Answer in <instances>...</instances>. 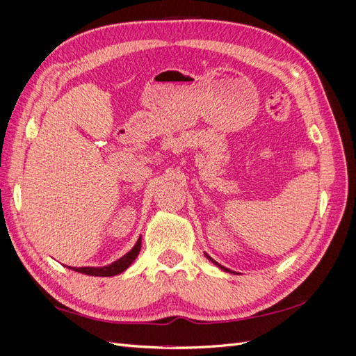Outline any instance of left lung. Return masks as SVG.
<instances>
[{
    "label": "left lung",
    "mask_w": 356,
    "mask_h": 356,
    "mask_svg": "<svg viewBox=\"0 0 356 356\" xmlns=\"http://www.w3.org/2000/svg\"><path fill=\"white\" fill-rule=\"evenodd\" d=\"M204 255H207V257H208V258H209V260H211V261H213V260H212V258H211V257H209V255H208V254H204ZM213 263H215V264H217V266H218V267H220V268H222V270H225V272H230V270H229V268H225V267H222V266H221V264H218V263H217V261H213Z\"/></svg>",
    "instance_id": "8db88e82"
}]
</instances>
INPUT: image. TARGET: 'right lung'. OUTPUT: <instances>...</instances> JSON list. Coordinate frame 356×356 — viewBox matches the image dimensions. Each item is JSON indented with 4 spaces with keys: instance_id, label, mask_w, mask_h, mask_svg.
I'll use <instances>...</instances> for the list:
<instances>
[{
    "instance_id": "1",
    "label": "right lung",
    "mask_w": 356,
    "mask_h": 356,
    "mask_svg": "<svg viewBox=\"0 0 356 356\" xmlns=\"http://www.w3.org/2000/svg\"><path fill=\"white\" fill-rule=\"evenodd\" d=\"M139 251H141V236H139V239H138V242L135 243L132 250L129 251L126 255H123L120 260L114 261L113 264L105 266V267H74L72 270L84 273V275H90V276H114V275L124 272L126 268L134 263V260L138 257Z\"/></svg>"
}]
</instances>
